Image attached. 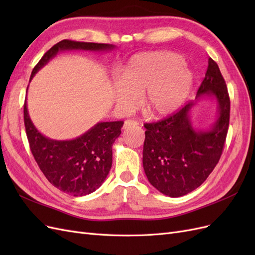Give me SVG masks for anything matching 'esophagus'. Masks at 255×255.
I'll use <instances>...</instances> for the list:
<instances>
[{
	"mask_svg": "<svg viewBox=\"0 0 255 255\" xmlns=\"http://www.w3.org/2000/svg\"><path fill=\"white\" fill-rule=\"evenodd\" d=\"M138 125V122L135 120H126L125 125H123V128H128L130 127H135Z\"/></svg>",
	"mask_w": 255,
	"mask_h": 255,
	"instance_id": "obj_1",
	"label": "esophagus"
}]
</instances>
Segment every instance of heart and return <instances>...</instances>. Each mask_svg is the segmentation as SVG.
I'll use <instances>...</instances> for the list:
<instances>
[{
    "instance_id": "heart-1",
    "label": "heart",
    "mask_w": 255,
    "mask_h": 255,
    "mask_svg": "<svg viewBox=\"0 0 255 255\" xmlns=\"http://www.w3.org/2000/svg\"><path fill=\"white\" fill-rule=\"evenodd\" d=\"M194 74L177 54L155 52L138 54L123 69L121 81L113 89L114 101L123 113L134 111L140 104L154 117L175 113L186 101Z\"/></svg>"
}]
</instances>
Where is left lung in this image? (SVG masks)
<instances>
[{
    "label": "left lung",
    "mask_w": 255,
    "mask_h": 255,
    "mask_svg": "<svg viewBox=\"0 0 255 255\" xmlns=\"http://www.w3.org/2000/svg\"><path fill=\"white\" fill-rule=\"evenodd\" d=\"M203 96L218 102L219 116L210 130H196L190 111ZM230 122V98L218 65L208 58L205 78L196 101L189 102L170 117L145 123L142 164L152 186L171 198L198 188L218 164Z\"/></svg>",
    "instance_id": "left-lung-1"
}]
</instances>
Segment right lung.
Segmentation results:
<instances>
[{
    "mask_svg": "<svg viewBox=\"0 0 255 255\" xmlns=\"http://www.w3.org/2000/svg\"><path fill=\"white\" fill-rule=\"evenodd\" d=\"M114 49L113 44L61 40L41 57L33 69L29 82L58 52L69 50L102 52ZM24 125L30 151L48 181L66 194L82 197L94 192L105 181L113 163L112 146L121 134L123 121L98 122L86 133L74 139L54 140L42 135L35 128L29 118L25 100Z\"/></svg>",
    "mask_w": 255,
    "mask_h": 255,
    "instance_id": "obj_1",
    "label": "right lung"
}]
</instances>
